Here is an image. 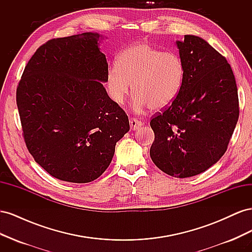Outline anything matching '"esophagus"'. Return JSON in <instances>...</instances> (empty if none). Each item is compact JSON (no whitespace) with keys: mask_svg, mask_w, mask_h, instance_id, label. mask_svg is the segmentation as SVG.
I'll return each mask as SVG.
<instances>
[{"mask_svg":"<svg viewBox=\"0 0 252 252\" xmlns=\"http://www.w3.org/2000/svg\"><path fill=\"white\" fill-rule=\"evenodd\" d=\"M129 123H130L131 130H136V129H139L141 126H143V122L138 121L134 118H131L130 120H129Z\"/></svg>","mask_w":252,"mask_h":252,"instance_id":"34e87169","label":"esophagus"}]
</instances>
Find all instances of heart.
<instances>
[{
    "label": "heart",
    "instance_id": "heart-1",
    "mask_svg": "<svg viewBox=\"0 0 252 252\" xmlns=\"http://www.w3.org/2000/svg\"><path fill=\"white\" fill-rule=\"evenodd\" d=\"M185 67L179 55L139 43L120 53L117 63L109 66L107 88L118 104H123L132 88L133 106L162 110L170 106L181 93Z\"/></svg>",
    "mask_w": 252,
    "mask_h": 252
}]
</instances>
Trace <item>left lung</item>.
<instances>
[{
	"label": "left lung",
	"instance_id": "obj_1",
	"mask_svg": "<svg viewBox=\"0 0 252 252\" xmlns=\"http://www.w3.org/2000/svg\"><path fill=\"white\" fill-rule=\"evenodd\" d=\"M177 46L185 79L175 101L150 121V157L163 172L183 179L204 172L223 157L240 108L225 57L195 35H185Z\"/></svg>",
	"mask_w": 252,
	"mask_h": 252
}]
</instances>
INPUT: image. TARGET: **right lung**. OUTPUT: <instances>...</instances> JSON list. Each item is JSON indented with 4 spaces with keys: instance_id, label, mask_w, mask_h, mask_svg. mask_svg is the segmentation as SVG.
<instances>
[{
    "instance_id": "1",
    "label": "right lung",
    "mask_w": 252,
    "mask_h": 252,
    "mask_svg": "<svg viewBox=\"0 0 252 252\" xmlns=\"http://www.w3.org/2000/svg\"><path fill=\"white\" fill-rule=\"evenodd\" d=\"M100 34L52 39L36 49L17 88L28 151L53 178L89 183L107 169L129 131L127 114L104 88Z\"/></svg>"
}]
</instances>
